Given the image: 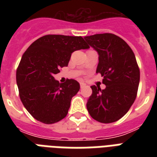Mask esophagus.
Wrapping results in <instances>:
<instances>
[{"label":"esophagus","instance_id":"esophagus-1","mask_svg":"<svg viewBox=\"0 0 157 157\" xmlns=\"http://www.w3.org/2000/svg\"><path fill=\"white\" fill-rule=\"evenodd\" d=\"M80 86H81V88H84L85 86H86V84L84 83V82H80Z\"/></svg>","mask_w":157,"mask_h":157}]
</instances>
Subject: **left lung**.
<instances>
[{"label":"left lung","instance_id":"left-lung-1","mask_svg":"<svg viewBox=\"0 0 157 157\" xmlns=\"http://www.w3.org/2000/svg\"><path fill=\"white\" fill-rule=\"evenodd\" d=\"M98 54L96 73L103 76L104 90L92 86L86 107L91 117L112 123L124 117L134 103L140 80L136 58L129 45L117 35L103 33L85 36Z\"/></svg>","mask_w":157,"mask_h":157}]
</instances>
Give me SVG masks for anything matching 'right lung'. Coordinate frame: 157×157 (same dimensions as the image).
<instances>
[{
  "label": "right lung",
  "instance_id": "right-lung-1",
  "mask_svg": "<svg viewBox=\"0 0 157 157\" xmlns=\"http://www.w3.org/2000/svg\"><path fill=\"white\" fill-rule=\"evenodd\" d=\"M88 48L81 36L46 35L24 52L16 71V81L23 106L36 120L54 124L66 117L80 84L73 79L59 83L54 75L68 65L72 52Z\"/></svg>",
  "mask_w": 157,
  "mask_h": 157
}]
</instances>
